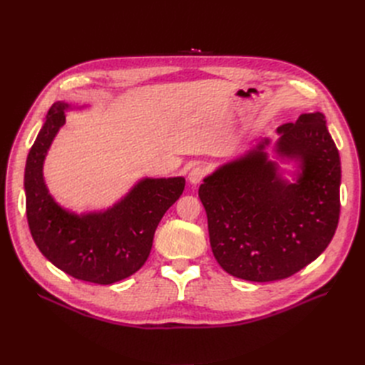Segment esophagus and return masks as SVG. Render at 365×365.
I'll return each instance as SVG.
<instances>
[{"label": "esophagus", "mask_w": 365, "mask_h": 365, "mask_svg": "<svg viewBox=\"0 0 365 365\" xmlns=\"http://www.w3.org/2000/svg\"><path fill=\"white\" fill-rule=\"evenodd\" d=\"M204 175H205V170L202 167L197 165V167H194L192 170L189 171L187 179H189V182L192 183V185H198L204 179Z\"/></svg>", "instance_id": "34e87169"}]
</instances>
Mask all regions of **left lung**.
<instances>
[{
	"label": "left lung",
	"mask_w": 365,
	"mask_h": 365,
	"mask_svg": "<svg viewBox=\"0 0 365 365\" xmlns=\"http://www.w3.org/2000/svg\"><path fill=\"white\" fill-rule=\"evenodd\" d=\"M277 134L274 158L266 152L271 139L262 138L204 178L198 190L217 263L255 282L289 278L314 262L340 215V157L324 113L300 115Z\"/></svg>",
	"instance_id": "obj_1"
}]
</instances>
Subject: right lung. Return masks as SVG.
<instances>
[{
	"label": "right lung",
	"instance_id": "right-lung-1",
	"mask_svg": "<svg viewBox=\"0 0 365 365\" xmlns=\"http://www.w3.org/2000/svg\"><path fill=\"white\" fill-rule=\"evenodd\" d=\"M72 106L56 102L25 167L26 216L40 252L65 274L94 284L118 282L149 257L153 234L185 189V178H143L110 207L75 213L57 202L44 180L47 152Z\"/></svg>",
	"mask_w": 365,
	"mask_h": 365
}]
</instances>
